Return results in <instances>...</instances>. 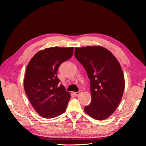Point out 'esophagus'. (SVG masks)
I'll return each mask as SVG.
<instances>
[{
	"label": "esophagus",
	"instance_id": "esophagus-1",
	"mask_svg": "<svg viewBox=\"0 0 146 146\" xmlns=\"http://www.w3.org/2000/svg\"><path fill=\"white\" fill-rule=\"evenodd\" d=\"M80 93H82V91L81 90H80L78 92H75V94H76V96H78Z\"/></svg>",
	"mask_w": 146,
	"mask_h": 146
}]
</instances>
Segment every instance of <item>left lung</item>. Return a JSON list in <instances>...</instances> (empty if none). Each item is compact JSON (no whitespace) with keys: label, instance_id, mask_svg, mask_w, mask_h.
<instances>
[{"label":"left lung","instance_id":"8db88e82","mask_svg":"<svg viewBox=\"0 0 146 146\" xmlns=\"http://www.w3.org/2000/svg\"><path fill=\"white\" fill-rule=\"evenodd\" d=\"M74 55L90 80L92 100L85 111L97 120L109 117L117 108L125 88L119 61L111 52L100 46L76 47Z\"/></svg>","mask_w":146,"mask_h":146}]
</instances>
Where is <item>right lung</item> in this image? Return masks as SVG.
Instances as JSON below:
<instances>
[{
    "label": "right lung",
    "mask_w": 146,
    "mask_h": 146,
    "mask_svg": "<svg viewBox=\"0 0 146 146\" xmlns=\"http://www.w3.org/2000/svg\"><path fill=\"white\" fill-rule=\"evenodd\" d=\"M74 47H49L38 52L25 70L24 87L33 107L44 118L63 114L70 99L56 76L60 64L73 55Z\"/></svg>",
    "instance_id": "1"
}]
</instances>
